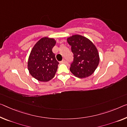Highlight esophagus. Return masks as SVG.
I'll use <instances>...</instances> for the list:
<instances>
[{
	"label": "esophagus",
	"mask_w": 127,
	"mask_h": 127,
	"mask_svg": "<svg viewBox=\"0 0 127 127\" xmlns=\"http://www.w3.org/2000/svg\"><path fill=\"white\" fill-rule=\"evenodd\" d=\"M60 62H61V64H65V63H66V61L65 60H63L62 61H61Z\"/></svg>",
	"instance_id": "34e87169"
}]
</instances>
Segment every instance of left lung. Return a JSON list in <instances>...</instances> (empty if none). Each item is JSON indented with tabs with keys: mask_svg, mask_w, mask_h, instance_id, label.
<instances>
[{
	"mask_svg": "<svg viewBox=\"0 0 127 127\" xmlns=\"http://www.w3.org/2000/svg\"><path fill=\"white\" fill-rule=\"evenodd\" d=\"M71 46L73 61L70 70L75 77L83 78L91 75L97 67L99 56L96 48L88 38L81 35H74L67 38Z\"/></svg>",
	"mask_w": 127,
	"mask_h": 127,
	"instance_id": "8db88e82",
	"label": "left lung"
}]
</instances>
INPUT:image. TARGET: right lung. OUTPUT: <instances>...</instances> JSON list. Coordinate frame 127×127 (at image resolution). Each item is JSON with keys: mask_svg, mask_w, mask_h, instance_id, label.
Masks as SVG:
<instances>
[{"mask_svg": "<svg viewBox=\"0 0 127 127\" xmlns=\"http://www.w3.org/2000/svg\"><path fill=\"white\" fill-rule=\"evenodd\" d=\"M56 44L53 38L43 37L34 45L28 61L31 75L39 81L47 82L54 77L59 64L52 49Z\"/></svg>", "mask_w": 127, "mask_h": 127, "instance_id": "right-lung-1", "label": "right lung"}]
</instances>
